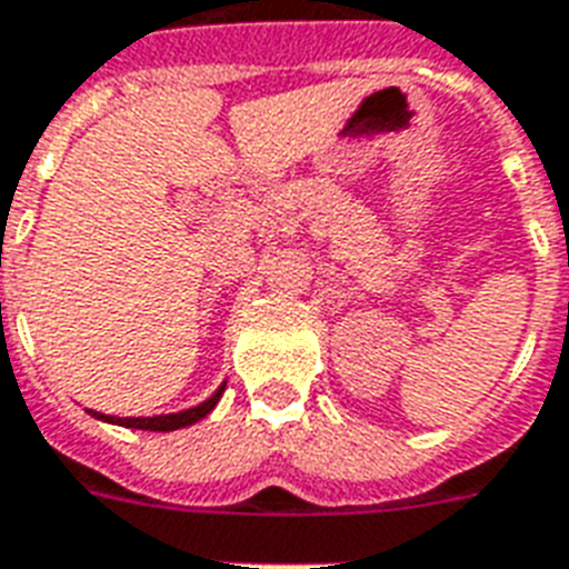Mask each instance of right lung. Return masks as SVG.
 <instances>
[{
    "mask_svg": "<svg viewBox=\"0 0 569 569\" xmlns=\"http://www.w3.org/2000/svg\"><path fill=\"white\" fill-rule=\"evenodd\" d=\"M224 391V382L219 389L204 400V403H198V407L180 409V412H169V416H148V418H116V416H103V412H94V409H88L91 416L100 418V421H109V425H121V427H133V430H157V433H169V430H180V427H189L201 421L204 416L213 412V407L219 403Z\"/></svg>",
    "mask_w": 569,
    "mask_h": 569,
    "instance_id": "add662e5",
    "label": "right lung"
}]
</instances>
